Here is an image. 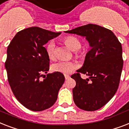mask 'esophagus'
Returning a JSON list of instances; mask_svg holds the SVG:
<instances>
[{"label":"esophagus","mask_w":129,"mask_h":129,"mask_svg":"<svg viewBox=\"0 0 129 129\" xmlns=\"http://www.w3.org/2000/svg\"><path fill=\"white\" fill-rule=\"evenodd\" d=\"M64 77H65L66 80H67V79H69L70 78V76L68 75H64Z\"/></svg>","instance_id":"34e87169"}]
</instances>
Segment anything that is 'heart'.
<instances>
[{"label": "heart", "instance_id": "b5f03b06", "mask_svg": "<svg viewBox=\"0 0 129 129\" xmlns=\"http://www.w3.org/2000/svg\"><path fill=\"white\" fill-rule=\"evenodd\" d=\"M64 43L68 47L73 51L78 50L81 47V43L79 39L73 36L67 37L64 39ZM55 43L53 41H50L47 47V52L50 59L55 57ZM52 70L56 72L69 74L72 73L76 69V64L71 61H59L54 64L52 67Z\"/></svg>", "mask_w": 129, "mask_h": 129}]
</instances>
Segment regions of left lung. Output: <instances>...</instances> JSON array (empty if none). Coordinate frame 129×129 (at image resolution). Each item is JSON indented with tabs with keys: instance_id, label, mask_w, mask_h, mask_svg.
I'll list each match as a JSON object with an SVG mask.
<instances>
[{
	"instance_id": "1",
	"label": "left lung",
	"mask_w": 129,
	"mask_h": 129,
	"mask_svg": "<svg viewBox=\"0 0 129 129\" xmlns=\"http://www.w3.org/2000/svg\"><path fill=\"white\" fill-rule=\"evenodd\" d=\"M66 33L85 37L90 50L83 65L71 76L76 81L73 89V100L81 109L96 111L113 97L118 89L123 67L122 46L115 34L101 26L88 24ZM89 77L82 79L80 73Z\"/></svg>"
}]
</instances>
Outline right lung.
Instances as JSON below:
<instances>
[{
    "label": "right lung",
    "instance_id": "right-lung-1",
    "mask_svg": "<svg viewBox=\"0 0 129 129\" xmlns=\"http://www.w3.org/2000/svg\"><path fill=\"white\" fill-rule=\"evenodd\" d=\"M60 33L28 28L17 33L7 48L5 69L9 84L16 99L29 110L41 111L52 107L64 82L60 72L40 79L49 70L50 60L44 45Z\"/></svg>",
    "mask_w": 129,
    "mask_h": 129
}]
</instances>
